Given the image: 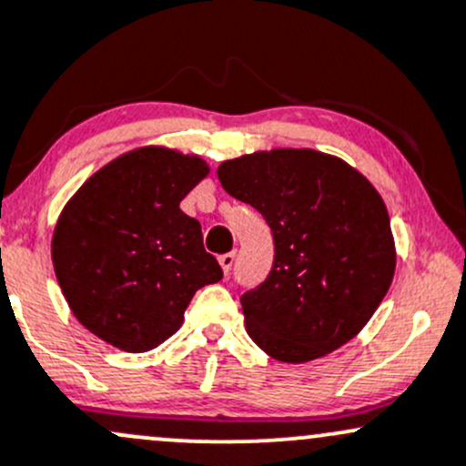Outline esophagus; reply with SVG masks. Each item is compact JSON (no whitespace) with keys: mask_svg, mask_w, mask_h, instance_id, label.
<instances>
[{"mask_svg":"<svg viewBox=\"0 0 466 466\" xmlns=\"http://www.w3.org/2000/svg\"><path fill=\"white\" fill-rule=\"evenodd\" d=\"M234 260H237V254H234V252L221 254V257H218V263H221V268H223L225 274H229V269H232Z\"/></svg>","mask_w":466,"mask_h":466,"instance_id":"obj_1","label":"esophagus"}]
</instances>
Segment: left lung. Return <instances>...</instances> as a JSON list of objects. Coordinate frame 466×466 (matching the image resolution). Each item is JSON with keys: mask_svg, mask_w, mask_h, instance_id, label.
I'll list each match as a JSON object with an SVG mask.
<instances>
[{"mask_svg": "<svg viewBox=\"0 0 466 466\" xmlns=\"http://www.w3.org/2000/svg\"><path fill=\"white\" fill-rule=\"evenodd\" d=\"M217 175L274 237L268 279L241 296L249 339L280 362L314 360L354 339L396 269L376 187L342 158L309 147L232 158Z\"/></svg>", "mask_w": 466, "mask_h": 466, "instance_id": "8db88e82", "label": "left lung"}]
</instances>
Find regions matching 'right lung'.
<instances>
[{
  "mask_svg": "<svg viewBox=\"0 0 466 466\" xmlns=\"http://www.w3.org/2000/svg\"><path fill=\"white\" fill-rule=\"evenodd\" d=\"M208 172L198 157L139 147L66 203L55 274L76 320L101 340L132 354L155 350L181 327L194 291L223 279L201 223L178 208Z\"/></svg>",
  "mask_w": 466,
  "mask_h": 466,
  "instance_id": "1",
  "label": "right lung"
}]
</instances>
